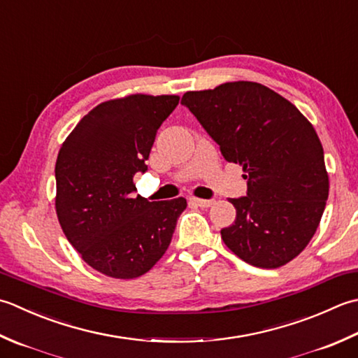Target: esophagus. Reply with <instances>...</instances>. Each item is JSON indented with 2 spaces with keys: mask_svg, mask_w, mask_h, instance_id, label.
Here are the masks:
<instances>
[{
  "mask_svg": "<svg viewBox=\"0 0 358 358\" xmlns=\"http://www.w3.org/2000/svg\"><path fill=\"white\" fill-rule=\"evenodd\" d=\"M191 203L197 205L200 208H209L211 205H214V200H203V199H191Z\"/></svg>",
  "mask_w": 358,
  "mask_h": 358,
  "instance_id": "esophagus-1",
  "label": "esophagus"
}]
</instances>
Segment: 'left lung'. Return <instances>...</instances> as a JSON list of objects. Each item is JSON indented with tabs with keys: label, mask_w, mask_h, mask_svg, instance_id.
Instances as JSON below:
<instances>
[{
	"label": "left lung",
	"mask_w": 358,
	"mask_h": 358,
	"mask_svg": "<svg viewBox=\"0 0 358 358\" xmlns=\"http://www.w3.org/2000/svg\"><path fill=\"white\" fill-rule=\"evenodd\" d=\"M181 105L248 180L247 195L229 199L236 220L220 231L223 242L259 268L290 262L310 242L329 195L323 145L312 124L256 82L189 91Z\"/></svg>",
	"instance_id": "obj_1"
}]
</instances>
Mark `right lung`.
<instances>
[{
	"mask_svg": "<svg viewBox=\"0 0 358 358\" xmlns=\"http://www.w3.org/2000/svg\"><path fill=\"white\" fill-rule=\"evenodd\" d=\"M178 96L133 94L97 105L62 144L55 209L69 243L90 267L116 279L144 275L166 253L183 197L149 201L133 177Z\"/></svg>",
	"mask_w": 358,
	"mask_h": 358,
	"instance_id": "right-lung-1",
	"label": "right lung"
}]
</instances>
